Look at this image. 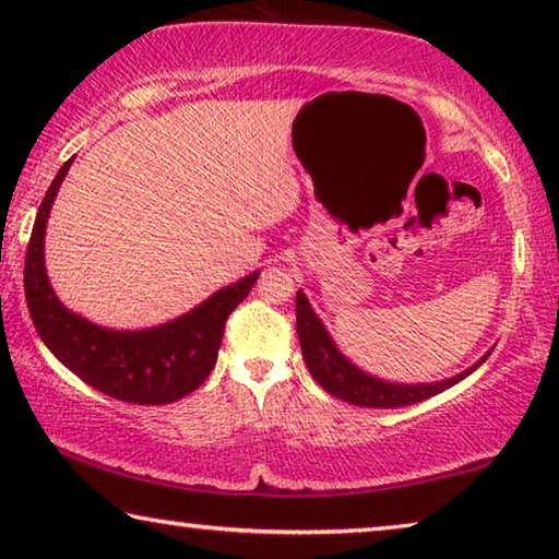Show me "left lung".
Returning <instances> with one entry per match:
<instances>
[{
	"label": "left lung",
	"instance_id": "left-lung-1",
	"mask_svg": "<svg viewBox=\"0 0 559 559\" xmlns=\"http://www.w3.org/2000/svg\"><path fill=\"white\" fill-rule=\"evenodd\" d=\"M296 328L302 359H306V367L308 372L313 374V380L323 386L325 392L337 396V400L355 406H372V409H394V406H409L429 400V396L449 390V386L459 384L461 380H466V377L471 372H476L490 355L486 353L476 365H471L468 370L449 377V380L400 384L380 380V377L374 374H367L365 370H359L355 362H349V359L340 353L335 340L330 337L323 320L316 316L313 306H310L302 290L296 293Z\"/></svg>",
	"mask_w": 559,
	"mask_h": 559
}]
</instances>
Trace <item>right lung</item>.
<instances>
[{"label":"right lung","mask_w":559,"mask_h":559,"mask_svg":"<svg viewBox=\"0 0 559 559\" xmlns=\"http://www.w3.org/2000/svg\"><path fill=\"white\" fill-rule=\"evenodd\" d=\"M73 157L46 192L36 214L24 263L26 306L44 345L93 390L130 404H169L192 394L216 365L226 318L249 296L259 271L224 286L169 323L143 330H112L91 323L63 306L44 263V236L51 206Z\"/></svg>","instance_id":"1"}]
</instances>
